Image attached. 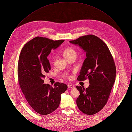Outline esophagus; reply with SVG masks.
Segmentation results:
<instances>
[{"mask_svg": "<svg viewBox=\"0 0 132 132\" xmlns=\"http://www.w3.org/2000/svg\"><path fill=\"white\" fill-rule=\"evenodd\" d=\"M68 88H72V89H74V88H75V87H74V86L72 85L69 84V85H68Z\"/></svg>", "mask_w": 132, "mask_h": 132, "instance_id": "34e87169", "label": "esophagus"}]
</instances>
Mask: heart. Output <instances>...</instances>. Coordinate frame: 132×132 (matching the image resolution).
<instances>
[{
	"mask_svg": "<svg viewBox=\"0 0 132 132\" xmlns=\"http://www.w3.org/2000/svg\"><path fill=\"white\" fill-rule=\"evenodd\" d=\"M63 55L65 58H68L69 57L73 56H76L77 53H76V51L74 50L71 48H68L66 49L64 51Z\"/></svg>",
	"mask_w": 132,
	"mask_h": 132,
	"instance_id": "1",
	"label": "heart"
}]
</instances>
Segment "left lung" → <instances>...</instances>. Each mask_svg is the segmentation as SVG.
I'll return each instance as SVG.
<instances>
[{
    "mask_svg": "<svg viewBox=\"0 0 132 132\" xmlns=\"http://www.w3.org/2000/svg\"><path fill=\"white\" fill-rule=\"evenodd\" d=\"M69 42L86 53L77 79L84 81L88 78L90 85L86 88L76 86L80 92L76 103L82 112L93 115L106 104L115 81L116 69L113 57L106 44L94 35L84 36Z\"/></svg>",
    "mask_w": 132,
    "mask_h": 132,
    "instance_id": "8db88e82",
    "label": "left lung"
}]
</instances>
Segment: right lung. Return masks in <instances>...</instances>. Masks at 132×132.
<instances>
[{"label": "right lung", "mask_w": 132, "mask_h": 132, "mask_svg": "<svg viewBox=\"0 0 132 132\" xmlns=\"http://www.w3.org/2000/svg\"><path fill=\"white\" fill-rule=\"evenodd\" d=\"M64 42L36 37L24 46L19 56L20 87L30 106L40 115H47L56 110L61 95L68 88L67 85L59 82L54 85V87L44 84L45 74L51 69L47 57L52 50H55Z\"/></svg>", "instance_id": "add662e5"}]
</instances>
